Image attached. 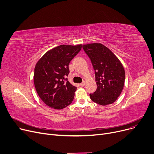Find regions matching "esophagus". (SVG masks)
Segmentation results:
<instances>
[{
	"label": "esophagus",
	"instance_id": "esophagus-1",
	"mask_svg": "<svg viewBox=\"0 0 154 154\" xmlns=\"http://www.w3.org/2000/svg\"><path fill=\"white\" fill-rule=\"evenodd\" d=\"M85 81H84L82 83H81V84H80V85L81 86V87H84V86H85Z\"/></svg>",
	"mask_w": 154,
	"mask_h": 154
}]
</instances>
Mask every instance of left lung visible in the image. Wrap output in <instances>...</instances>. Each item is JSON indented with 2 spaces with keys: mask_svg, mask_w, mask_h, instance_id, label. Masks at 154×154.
I'll return each instance as SVG.
<instances>
[{
  "mask_svg": "<svg viewBox=\"0 0 154 154\" xmlns=\"http://www.w3.org/2000/svg\"><path fill=\"white\" fill-rule=\"evenodd\" d=\"M90 58L97 85L96 91L90 94L91 100L101 106L114 103L122 92L125 73L122 63L109 48L100 43L83 45Z\"/></svg>",
  "mask_w": 154,
  "mask_h": 154,
  "instance_id": "8db88e82",
  "label": "left lung"
}]
</instances>
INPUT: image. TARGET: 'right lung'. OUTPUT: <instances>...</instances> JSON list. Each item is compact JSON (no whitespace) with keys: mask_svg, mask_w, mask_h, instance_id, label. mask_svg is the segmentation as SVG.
Masks as SVG:
<instances>
[{"mask_svg":"<svg viewBox=\"0 0 154 154\" xmlns=\"http://www.w3.org/2000/svg\"><path fill=\"white\" fill-rule=\"evenodd\" d=\"M82 44L60 45L48 51L37 62L34 82L39 97L47 106L62 109L74 99L77 87L66 79L69 64L80 52Z\"/></svg>","mask_w":154,"mask_h":154,"instance_id":"right-lung-1","label":"right lung"}]
</instances>
